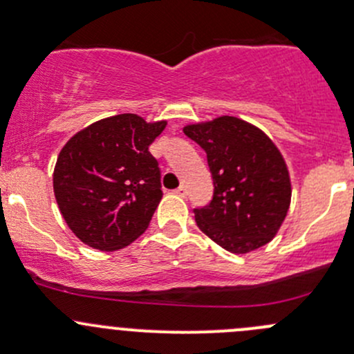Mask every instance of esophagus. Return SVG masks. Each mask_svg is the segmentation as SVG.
Wrapping results in <instances>:
<instances>
[{
  "label": "esophagus",
  "instance_id": "esophagus-1",
  "mask_svg": "<svg viewBox=\"0 0 354 354\" xmlns=\"http://www.w3.org/2000/svg\"><path fill=\"white\" fill-rule=\"evenodd\" d=\"M174 194L180 195V197H187V187H185V185H181V187H178L176 190H174Z\"/></svg>",
  "mask_w": 354,
  "mask_h": 354
}]
</instances>
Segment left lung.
<instances>
[{
    "instance_id": "8db88e82",
    "label": "left lung",
    "mask_w": 354,
    "mask_h": 354,
    "mask_svg": "<svg viewBox=\"0 0 354 354\" xmlns=\"http://www.w3.org/2000/svg\"><path fill=\"white\" fill-rule=\"evenodd\" d=\"M183 131L205 151L214 181L209 205L194 209L197 226L233 253L269 243L291 202L286 162L272 140L233 116L188 124Z\"/></svg>"
}]
</instances>
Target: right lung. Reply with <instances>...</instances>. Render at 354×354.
Here are the masks:
<instances>
[{
  "label": "right lung",
  "instance_id": "1",
  "mask_svg": "<svg viewBox=\"0 0 354 354\" xmlns=\"http://www.w3.org/2000/svg\"><path fill=\"white\" fill-rule=\"evenodd\" d=\"M166 121L137 114L95 121L66 142L53 187L68 227L92 248H123L151 223L162 198L160 169L149 145Z\"/></svg>",
  "mask_w": 354,
  "mask_h": 354
}]
</instances>
